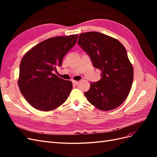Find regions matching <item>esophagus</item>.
<instances>
[{
    "instance_id": "1",
    "label": "esophagus",
    "mask_w": 157,
    "mask_h": 157,
    "mask_svg": "<svg viewBox=\"0 0 157 157\" xmlns=\"http://www.w3.org/2000/svg\"><path fill=\"white\" fill-rule=\"evenodd\" d=\"M73 84L74 85H75V86H77V85L79 84V82L78 81H76V80H73Z\"/></svg>"
}]
</instances>
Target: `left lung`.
I'll use <instances>...</instances> for the list:
<instances>
[{"instance_id":"left-lung-1","label":"left lung","mask_w":157,"mask_h":157,"mask_svg":"<svg viewBox=\"0 0 157 157\" xmlns=\"http://www.w3.org/2000/svg\"><path fill=\"white\" fill-rule=\"evenodd\" d=\"M78 44L90 56L95 68L101 70V79L92 82L84 95L101 111L116 109L125 101L132 88L134 69L121 42L103 33H81Z\"/></svg>"}]
</instances>
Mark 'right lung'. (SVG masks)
I'll return each instance as SVG.
<instances>
[{"label": "right lung", "instance_id": "right-lung-1", "mask_svg": "<svg viewBox=\"0 0 157 157\" xmlns=\"http://www.w3.org/2000/svg\"><path fill=\"white\" fill-rule=\"evenodd\" d=\"M78 36L50 38L23 57L18 86L27 101L36 109L54 110L67 100L73 89L72 82L59 78L53 72L61 66L63 57L75 45Z\"/></svg>", "mask_w": 157, "mask_h": 157}]
</instances>
